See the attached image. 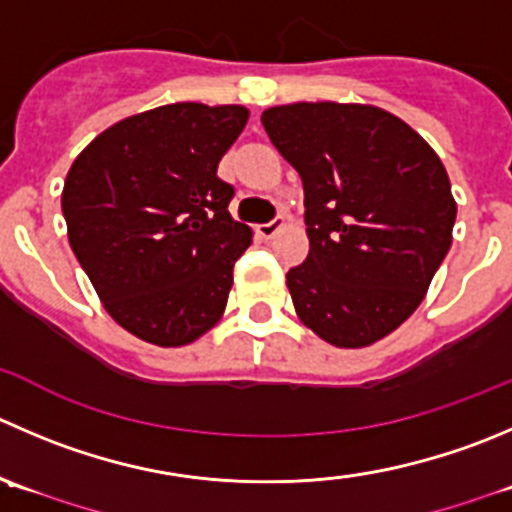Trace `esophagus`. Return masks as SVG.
Returning <instances> with one entry per match:
<instances>
[{
	"label": "esophagus",
	"mask_w": 512,
	"mask_h": 512,
	"mask_svg": "<svg viewBox=\"0 0 512 512\" xmlns=\"http://www.w3.org/2000/svg\"><path fill=\"white\" fill-rule=\"evenodd\" d=\"M282 227H285V217H282V215H277L275 220H270V222H262V225H257V235H260L262 240H272V237H275L277 232L282 230Z\"/></svg>",
	"instance_id": "esophagus-1"
}]
</instances>
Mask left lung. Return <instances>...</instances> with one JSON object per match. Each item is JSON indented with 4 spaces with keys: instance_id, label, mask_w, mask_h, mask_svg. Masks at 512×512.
Here are the masks:
<instances>
[{
    "instance_id": "1",
    "label": "left lung",
    "mask_w": 512,
    "mask_h": 512,
    "mask_svg": "<svg viewBox=\"0 0 512 512\" xmlns=\"http://www.w3.org/2000/svg\"><path fill=\"white\" fill-rule=\"evenodd\" d=\"M262 124L305 187L310 252L287 272L297 315L330 345H372L413 315L448 255V172L413 127L367 104L297 102Z\"/></svg>"
}]
</instances>
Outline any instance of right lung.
<instances>
[{
  "label": "right lung",
  "instance_id": "add662e5",
  "mask_svg": "<svg viewBox=\"0 0 512 512\" xmlns=\"http://www.w3.org/2000/svg\"><path fill=\"white\" fill-rule=\"evenodd\" d=\"M247 122L240 104L177 102L104 130L62 192L69 245L104 310L160 347L220 320L252 230L230 215L217 165Z\"/></svg>",
  "mask_w": 512,
  "mask_h": 512
}]
</instances>
